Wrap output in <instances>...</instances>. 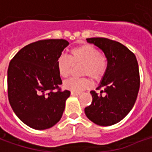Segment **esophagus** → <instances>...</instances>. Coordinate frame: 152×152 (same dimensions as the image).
<instances>
[{
    "mask_svg": "<svg viewBox=\"0 0 152 152\" xmlns=\"http://www.w3.org/2000/svg\"><path fill=\"white\" fill-rule=\"evenodd\" d=\"M71 94H72V96H80V93L73 92V91H72V92H71Z\"/></svg>",
    "mask_w": 152,
    "mask_h": 152,
    "instance_id": "1",
    "label": "esophagus"
}]
</instances>
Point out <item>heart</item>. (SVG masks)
I'll return each instance as SVG.
<instances>
[{"mask_svg": "<svg viewBox=\"0 0 152 152\" xmlns=\"http://www.w3.org/2000/svg\"><path fill=\"white\" fill-rule=\"evenodd\" d=\"M81 64L80 74L88 76L94 80H99L104 76L108 67V58L105 53L91 44H83L72 48L69 51V58L59 56L56 62L58 74L66 79L69 77L73 65ZM91 86V81L88 77L79 79L72 78L64 83L66 89L73 92H81Z\"/></svg>", "mask_w": 152, "mask_h": 152, "instance_id": "b5f03b06", "label": "heart"}]
</instances>
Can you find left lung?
<instances>
[{"label": "left lung", "instance_id": "obj_1", "mask_svg": "<svg viewBox=\"0 0 152 152\" xmlns=\"http://www.w3.org/2000/svg\"><path fill=\"white\" fill-rule=\"evenodd\" d=\"M104 52L107 71L98 94L92 90V103L85 108L89 120L101 126H110L123 120L133 108L140 87L138 64L134 53L116 40L108 38L86 39Z\"/></svg>", "mask_w": 152, "mask_h": 152}]
</instances>
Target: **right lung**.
<instances>
[{
    "label": "right lung",
    "instance_id": "right-lung-1",
    "mask_svg": "<svg viewBox=\"0 0 152 152\" xmlns=\"http://www.w3.org/2000/svg\"><path fill=\"white\" fill-rule=\"evenodd\" d=\"M69 45L63 39L40 40L18 51L9 64L10 104L16 115L34 129H50L63 115L69 90H62L56 62Z\"/></svg>",
    "mask_w": 152,
    "mask_h": 152
}]
</instances>
